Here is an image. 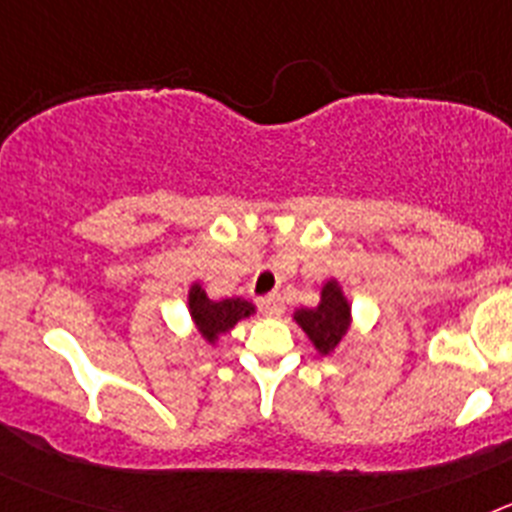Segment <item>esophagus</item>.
Here are the masks:
<instances>
[{"instance_id":"esophagus-1","label":"esophagus","mask_w":512,"mask_h":512,"mask_svg":"<svg viewBox=\"0 0 512 512\" xmlns=\"http://www.w3.org/2000/svg\"><path fill=\"white\" fill-rule=\"evenodd\" d=\"M259 310L264 312V315H269V318H279V315H284L282 297H277V295L264 297V300H259Z\"/></svg>"}]
</instances>
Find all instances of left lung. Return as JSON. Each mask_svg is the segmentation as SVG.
<instances>
[{
  "mask_svg": "<svg viewBox=\"0 0 512 512\" xmlns=\"http://www.w3.org/2000/svg\"><path fill=\"white\" fill-rule=\"evenodd\" d=\"M295 320L302 325L310 341L315 343L320 354H333L338 343L346 336L348 323H351V307L343 297L341 287L336 282H328L323 287V300L312 310H297Z\"/></svg>",
  "mask_w": 512,
  "mask_h": 512,
  "instance_id": "left-lung-1",
  "label": "left lung"
}]
</instances>
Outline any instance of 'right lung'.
Listing matches in <instances>:
<instances>
[{
  "instance_id": "1",
  "label": "right lung",
  "mask_w": 512,
  "mask_h": 512,
  "mask_svg": "<svg viewBox=\"0 0 512 512\" xmlns=\"http://www.w3.org/2000/svg\"><path fill=\"white\" fill-rule=\"evenodd\" d=\"M189 312H192V320L197 323L202 336L210 343H215L220 333H228L238 320L248 318L253 312V305L246 300H238V297L212 302L205 295V289L200 284H194L189 289Z\"/></svg>"
}]
</instances>
